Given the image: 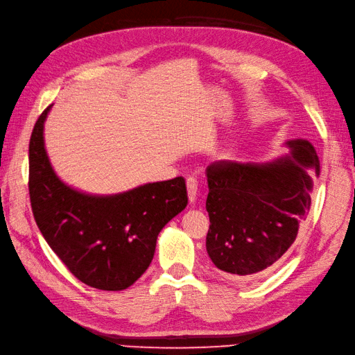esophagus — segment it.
Returning <instances> with one entry per match:
<instances>
[{"label":"esophagus","mask_w":355,"mask_h":355,"mask_svg":"<svg viewBox=\"0 0 355 355\" xmlns=\"http://www.w3.org/2000/svg\"><path fill=\"white\" fill-rule=\"evenodd\" d=\"M187 190H188V200H190V203H194L196 196H198V180L194 178H188Z\"/></svg>","instance_id":"esophagus-1"}]
</instances>
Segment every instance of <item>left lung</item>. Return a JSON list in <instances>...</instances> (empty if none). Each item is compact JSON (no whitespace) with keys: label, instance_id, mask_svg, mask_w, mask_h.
Masks as SVG:
<instances>
[{"label":"left lung","instance_id":"left-lung-1","mask_svg":"<svg viewBox=\"0 0 355 355\" xmlns=\"http://www.w3.org/2000/svg\"><path fill=\"white\" fill-rule=\"evenodd\" d=\"M288 153L267 162L218 161L207 168V250L232 278L272 270L295 243L310 211L319 157L306 139H290Z\"/></svg>","mask_w":355,"mask_h":355}]
</instances>
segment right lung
<instances>
[{"label":"right lung","mask_w":355,"mask_h":355,"mask_svg":"<svg viewBox=\"0 0 355 355\" xmlns=\"http://www.w3.org/2000/svg\"><path fill=\"white\" fill-rule=\"evenodd\" d=\"M37 118L28 146V191L36 225L77 279L98 290L130 287L150 266L157 235L188 203L184 178L92 196L62 182L49 159Z\"/></svg>","instance_id":"add662e5"}]
</instances>
